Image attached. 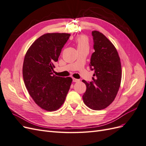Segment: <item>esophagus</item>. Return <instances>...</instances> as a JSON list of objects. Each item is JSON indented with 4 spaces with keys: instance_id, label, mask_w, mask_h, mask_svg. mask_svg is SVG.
I'll return each instance as SVG.
<instances>
[{
    "instance_id": "34e87169",
    "label": "esophagus",
    "mask_w": 146,
    "mask_h": 146,
    "mask_svg": "<svg viewBox=\"0 0 146 146\" xmlns=\"http://www.w3.org/2000/svg\"><path fill=\"white\" fill-rule=\"evenodd\" d=\"M72 81H73V82H79L80 80H79L78 79H76V78H72Z\"/></svg>"
}]
</instances>
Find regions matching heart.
<instances>
[{"label": "heart", "instance_id": "1", "mask_svg": "<svg viewBox=\"0 0 146 146\" xmlns=\"http://www.w3.org/2000/svg\"><path fill=\"white\" fill-rule=\"evenodd\" d=\"M76 44L77 45V50L81 48H89V39L83 35H81L77 37L76 40Z\"/></svg>", "mask_w": 146, "mask_h": 146}]
</instances>
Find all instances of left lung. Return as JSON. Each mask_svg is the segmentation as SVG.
<instances>
[{
  "label": "left lung",
  "instance_id": "obj_1",
  "mask_svg": "<svg viewBox=\"0 0 146 146\" xmlns=\"http://www.w3.org/2000/svg\"><path fill=\"white\" fill-rule=\"evenodd\" d=\"M94 52L91 55L90 66L94 70L90 83L83 96V102L90 108L101 110L107 108L115 99L121 85V63L113 44L99 31L92 32Z\"/></svg>",
  "mask_w": 146,
  "mask_h": 146
}]
</instances>
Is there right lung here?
Listing matches in <instances>:
<instances>
[{
	"instance_id": "add662e5",
	"label": "right lung",
	"mask_w": 146,
	"mask_h": 146,
	"mask_svg": "<svg viewBox=\"0 0 146 146\" xmlns=\"http://www.w3.org/2000/svg\"><path fill=\"white\" fill-rule=\"evenodd\" d=\"M70 35L65 33L43 35L33 42L25 55L23 75L25 87L35 102L46 111L59 109L71 85V77L53 74L54 63Z\"/></svg>"
}]
</instances>
